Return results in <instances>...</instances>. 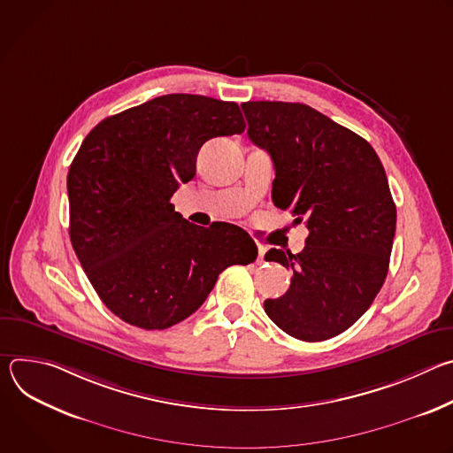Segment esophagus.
<instances>
[{
    "label": "esophagus",
    "instance_id": "obj_1",
    "mask_svg": "<svg viewBox=\"0 0 453 453\" xmlns=\"http://www.w3.org/2000/svg\"><path fill=\"white\" fill-rule=\"evenodd\" d=\"M264 254H265V250L264 249H260V252H257V262H264Z\"/></svg>",
    "mask_w": 453,
    "mask_h": 453
}]
</instances>
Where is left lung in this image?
<instances>
[{
	"label": "left lung",
	"mask_w": 453,
	"mask_h": 453,
	"mask_svg": "<svg viewBox=\"0 0 453 453\" xmlns=\"http://www.w3.org/2000/svg\"><path fill=\"white\" fill-rule=\"evenodd\" d=\"M242 111L249 140L274 163V206L308 227L301 252L265 254L294 273L265 311L299 341L332 339L365 313L389 271L396 206L385 170L364 138L310 105L245 102Z\"/></svg>",
	"instance_id": "8db88e82"
}]
</instances>
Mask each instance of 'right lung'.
I'll use <instances>...</instances> for the list:
<instances>
[{
    "label": "right lung",
    "mask_w": 453,
    "mask_h": 453,
    "mask_svg": "<svg viewBox=\"0 0 453 453\" xmlns=\"http://www.w3.org/2000/svg\"><path fill=\"white\" fill-rule=\"evenodd\" d=\"M243 131L234 102L173 93L102 119L82 142L68 172L72 245L104 304L128 325H177L224 269L256 260L242 227L189 224L170 203L208 140Z\"/></svg>",
    "instance_id": "right-lung-1"
}]
</instances>
